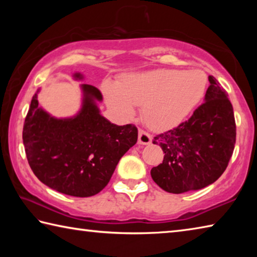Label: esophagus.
I'll return each mask as SVG.
<instances>
[{
    "instance_id": "1",
    "label": "esophagus",
    "mask_w": 257,
    "mask_h": 257,
    "mask_svg": "<svg viewBox=\"0 0 257 257\" xmlns=\"http://www.w3.org/2000/svg\"><path fill=\"white\" fill-rule=\"evenodd\" d=\"M152 142V136L149 134L146 133L145 130L143 129H139V133H138V143L142 145H149L151 144Z\"/></svg>"
}]
</instances>
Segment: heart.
I'll use <instances>...</instances> for the list:
<instances>
[{"label": "heart", "mask_w": 257, "mask_h": 257, "mask_svg": "<svg viewBox=\"0 0 257 257\" xmlns=\"http://www.w3.org/2000/svg\"><path fill=\"white\" fill-rule=\"evenodd\" d=\"M205 73L160 69L125 78L119 89L104 87L107 102L125 118L135 114L133 105L143 106L144 122L154 130H168L188 118L203 97Z\"/></svg>", "instance_id": "b5f03b06"}]
</instances>
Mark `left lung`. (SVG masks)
<instances>
[{"label": "left lung", "mask_w": 257, "mask_h": 257, "mask_svg": "<svg viewBox=\"0 0 257 257\" xmlns=\"http://www.w3.org/2000/svg\"><path fill=\"white\" fill-rule=\"evenodd\" d=\"M203 102L178 127L156 135L163 162L151 170L156 185L172 194L204 188L227 169L236 144V121L228 94L213 76Z\"/></svg>", "instance_id": "obj_1"}]
</instances>
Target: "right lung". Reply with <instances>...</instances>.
<instances>
[{
  "mask_svg": "<svg viewBox=\"0 0 257 257\" xmlns=\"http://www.w3.org/2000/svg\"><path fill=\"white\" fill-rule=\"evenodd\" d=\"M76 78H81L76 73ZM84 105L71 119L52 118L34 95L26 115L23 141L28 163L38 179L59 193L89 197L99 193L120 159L137 143L133 123L115 125L99 114L96 87L82 85Z\"/></svg>",
  "mask_w": 257,
  "mask_h": 257,
  "instance_id": "obj_1",
  "label": "right lung"
}]
</instances>
